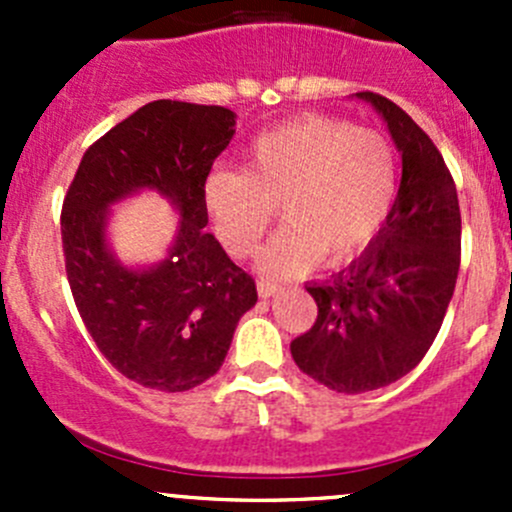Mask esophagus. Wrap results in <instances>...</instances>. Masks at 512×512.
<instances>
[{
  "instance_id": "esophagus-1",
  "label": "esophagus",
  "mask_w": 512,
  "mask_h": 512,
  "mask_svg": "<svg viewBox=\"0 0 512 512\" xmlns=\"http://www.w3.org/2000/svg\"><path fill=\"white\" fill-rule=\"evenodd\" d=\"M282 285L280 282H272V280H257V292H260L262 299H270L280 292Z\"/></svg>"
}]
</instances>
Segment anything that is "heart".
<instances>
[{"label":"heart","mask_w":512,"mask_h":512,"mask_svg":"<svg viewBox=\"0 0 512 512\" xmlns=\"http://www.w3.org/2000/svg\"><path fill=\"white\" fill-rule=\"evenodd\" d=\"M399 193V158L384 133L329 116L294 118L262 133L245 170H213L205 205L232 257L252 255L275 208L285 225L260 252V270L292 277L359 255L389 220Z\"/></svg>","instance_id":"obj_1"}]
</instances>
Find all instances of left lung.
<instances>
[{"instance_id":"8db88e82","label":"left lung","mask_w":512,"mask_h":512,"mask_svg":"<svg viewBox=\"0 0 512 512\" xmlns=\"http://www.w3.org/2000/svg\"><path fill=\"white\" fill-rule=\"evenodd\" d=\"M389 123L404 173L374 245L332 280L309 285L312 329L289 344L294 364L339 394L394 384L426 356L446 317L461 267V208L453 175L414 118L361 91Z\"/></svg>"}]
</instances>
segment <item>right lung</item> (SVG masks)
<instances>
[{"label": "right lung", "instance_id": "obj_1", "mask_svg": "<svg viewBox=\"0 0 512 512\" xmlns=\"http://www.w3.org/2000/svg\"><path fill=\"white\" fill-rule=\"evenodd\" d=\"M235 133V113L160 98L86 148L61 208L66 277L98 352L126 379L175 394L215 376L255 280L205 230V180ZM138 187H156L181 210L168 261L126 271L102 240L105 208Z\"/></svg>", "mask_w": 512, "mask_h": 512}]
</instances>
